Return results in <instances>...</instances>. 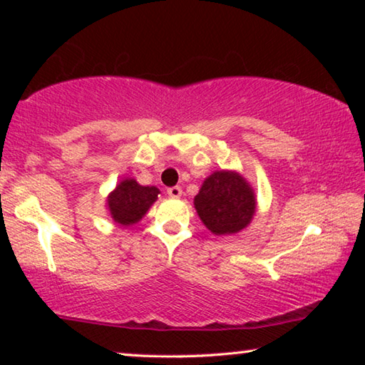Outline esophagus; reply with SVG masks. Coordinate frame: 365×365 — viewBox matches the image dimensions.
Here are the masks:
<instances>
[{
    "label": "esophagus",
    "instance_id": "obj_1",
    "mask_svg": "<svg viewBox=\"0 0 365 365\" xmlns=\"http://www.w3.org/2000/svg\"><path fill=\"white\" fill-rule=\"evenodd\" d=\"M168 195L170 197H180L182 196V188L180 187H170V188H168Z\"/></svg>",
    "mask_w": 365,
    "mask_h": 365
}]
</instances>
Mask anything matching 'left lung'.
I'll return each mask as SVG.
<instances>
[{
    "label": "left lung",
    "mask_w": 365,
    "mask_h": 365,
    "mask_svg": "<svg viewBox=\"0 0 365 365\" xmlns=\"http://www.w3.org/2000/svg\"><path fill=\"white\" fill-rule=\"evenodd\" d=\"M195 207L209 230L228 235L250 224L256 211V200L245 178L235 172L220 170L202 183L195 196Z\"/></svg>",
    "instance_id": "1"
}]
</instances>
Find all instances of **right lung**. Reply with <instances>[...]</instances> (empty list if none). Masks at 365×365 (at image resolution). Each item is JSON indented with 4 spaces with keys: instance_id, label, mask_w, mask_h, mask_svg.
<instances>
[{
    "instance_id": "obj_1",
    "label": "right lung",
    "mask_w": 365,
    "mask_h": 365,
    "mask_svg": "<svg viewBox=\"0 0 365 365\" xmlns=\"http://www.w3.org/2000/svg\"><path fill=\"white\" fill-rule=\"evenodd\" d=\"M156 187H141L132 178L120 182L110 193L108 205L113 219L120 225H132L146 214L148 209L158 200Z\"/></svg>"
}]
</instances>
